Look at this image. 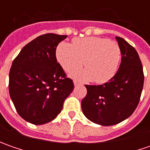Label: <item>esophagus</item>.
Here are the masks:
<instances>
[{
  "label": "esophagus",
  "instance_id": "1",
  "mask_svg": "<svg viewBox=\"0 0 150 150\" xmlns=\"http://www.w3.org/2000/svg\"><path fill=\"white\" fill-rule=\"evenodd\" d=\"M73 84H74V86H75V87H77V86L79 85L78 82H77V81H74V82H73Z\"/></svg>",
  "mask_w": 150,
  "mask_h": 150
}]
</instances>
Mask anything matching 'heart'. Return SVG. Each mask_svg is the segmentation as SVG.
I'll use <instances>...</instances> for the list:
<instances>
[{"mask_svg":"<svg viewBox=\"0 0 150 150\" xmlns=\"http://www.w3.org/2000/svg\"><path fill=\"white\" fill-rule=\"evenodd\" d=\"M122 57L118 44L97 37L76 38L72 45L61 42L56 49V58L63 70L71 72L83 64L84 69L76 70L70 77L79 82L105 83L114 78Z\"/></svg>","mask_w":150,"mask_h":150,"instance_id":"heart-1","label":"heart"}]
</instances>
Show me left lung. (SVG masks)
I'll use <instances>...</instances> for the list:
<instances>
[{
    "mask_svg": "<svg viewBox=\"0 0 150 150\" xmlns=\"http://www.w3.org/2000/svg\"><path fill=\"white\" fill-rule=\"evenodd\" d=\"M122 58L114 78L103 85H85L82 100L85 117L94 124L111 126L125 120L134 112L144 86V72L139 54L124 39L116 37Z\"/></svg>",
    "mask_w": 150,
    "mask_h": 150,
    "instance_id": "obj_1",
    "label": "left lung"
}]
</instances>
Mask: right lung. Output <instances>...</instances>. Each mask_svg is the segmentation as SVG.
I'll return each instance as SVG.
<instances>
[{"mask_svg": "<svg viewBox=\"0 0 150 150\" xmlns=\"http://www.w3.org/2000/svg\"><path fill=\"white\" fill-rule=\"evenodd\" d=\"M65 35L44 34L32 40L15 58L9 73V93L18 114L36 125L57 118L73 90L56 58Z\"/></svg>", "mask_w": 150, "mask_h": 150, "instance_id": "1", "label": "right lung"}]
</instances>
